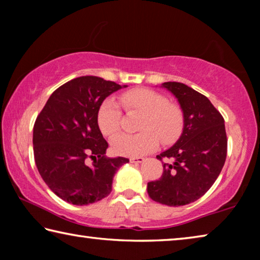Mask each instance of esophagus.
Masks as SVG:
<instances>
[{"label": "esophagus", "instance_id": "esophagus-1", "mask_svg": "<svg viewBox=\"0 0 260 260\" xmlns=\"http://www.w3.org/2000/svg\"><path fill=\"white\" fill-rule=\"evenodd\" d=\"M129 161L135 162V164H140V162L144 161V158H142V157H132V158H129Z\"/></svg>", "mask_w": 260, "mask_h": 260}]
</instances>
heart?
I'll return each mask as SVG.
<instances>
[{"mask_svg":"<svg viewBox=\"0 0 260 260\" xmlns=\"http://www.w3.org/2000/svg\"><path fill=\"white\" fill-rule=\"evenodd\" d=\"M120 102L128 111H138L140 118L138 134H119L111 141L112 150L120 156L140 157L155 150L159 144H170L182 134L184 116L178 104L156 90L136 88L120 96ZM121 110L112 99L100 105L98 125L105 136H113L119 131Z\"/></svg>","mask_w":260,"mask_h":260,"instance_id":"heart-1","label":"heart"}]
</instances>
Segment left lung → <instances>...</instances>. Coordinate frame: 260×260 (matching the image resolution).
I'll return each mask as SVG.
<instances>
[{
    "label": "left lung",
    "mask_w": 260,
    "mask_h": 260,
    "mask_svg": "<svg viewBox=\"0 0 260 260\" xmlns=\"http://www.w3.org/2000/svg\"><path fill=\"white\" fill-rule=\"evenodd\" d=\"M178 99L184 116L178 142L157 156L164 162L161 177L148 182L150 199L170 206L195 202L209 190L227 156L225 120L206 96L181 82H164Z\"/></svg>",
    "instance_id": "obj_1"
}]
</instances>
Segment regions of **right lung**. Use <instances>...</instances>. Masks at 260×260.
Wrapping results in <instances>:
<instances>
[{"label": "right lung", "mask_w": 260, "mask_h": 260, "mask_svg": "<svg viewBox=\"0 0 260 260\" xmlns=\"http://www.w3.org/2000/svg\"><path fill=\"white\" fill-rule=\"evenodd\" d=\"M120 88L99 77L76 78L57 88L37 117L35 164L47 186L65 202L87 205L107 197L117 170L129 161L104 156L108 142L98 125L100 105ZM88 156L94 160L91 167Z\"/></svg>", "instance_id": "obj_1"}]
</instances>
